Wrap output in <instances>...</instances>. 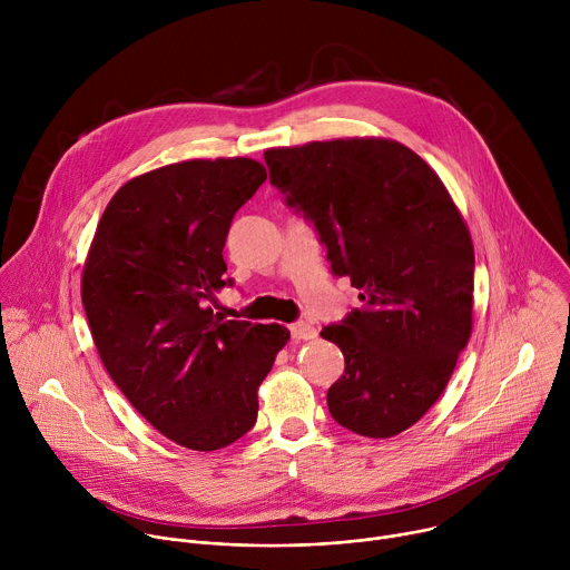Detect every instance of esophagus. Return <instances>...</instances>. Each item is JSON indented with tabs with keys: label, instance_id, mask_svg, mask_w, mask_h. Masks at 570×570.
Instances as JSON below:
<instances>
[{
	"label": "esophagus",
	"instance_id": "34e87169",
	"mask_svg": "<svg viewBox=\"0 0 570 570\" xmlns=\"http://www.w3.org/2000/svg\"><path fill=\"white\" fill-rule=\"evenodd\" d=\"M291 336H293V341H313L317 336V332L308 322H295V324H291Z\"/></svg>",
	"mask_w": 570,
	"mask_h": 570
}]
</instances>
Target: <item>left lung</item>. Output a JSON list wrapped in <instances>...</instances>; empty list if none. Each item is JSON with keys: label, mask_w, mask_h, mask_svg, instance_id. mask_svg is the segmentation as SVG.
Returning a JSON list of instances; mask_svg holds the SVG:
<instances>
[{"label": "left lung", "mask_w": 570, "mask_h": 570, "mask_svg": "<svg viewBox=\"0 0 570 570\" xmlns=\"http://www.w3.org/2000/svg\"><path fill=\"white\" fill-rule=\"evenodd\" d=\"M271 183L313 223L332 273L361 308L320 332L341 347L332 417L365 438L420 422L471 336L473 243L426 161L392 139L354 137L268 148Z\"/></svg>", "instance_id": "1"}]
</instances>
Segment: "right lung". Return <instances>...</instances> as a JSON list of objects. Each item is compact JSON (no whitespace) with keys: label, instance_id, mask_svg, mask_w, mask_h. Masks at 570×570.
I'll use <instances>...</instances> for the list:
<instances>
[{"label":"right lung","instance_id":"1","mask_svg":"<svg viewBox=\"0 0 570 570\" xmlns=\"http://www.w3.org/2000/svg\"><path fill=\"white\" fill-rule=\"evenodd\" d=\"M250 157L187 159L128 180L108 203L80 295L110 379L161 435L216 451L257 422V390L291 332L225 320L223 248L266 180Z\"/></svg>","mask_w":570,"mask_h":570}]
</instances>
